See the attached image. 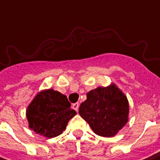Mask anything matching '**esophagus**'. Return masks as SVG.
Returning <instances> with one entry per match:
<instances>
[{"instance_id": "34e87169", "label": "esophagus", "mask_w": 160, "mask_h": 160, "mask_svg": "<svg viewBox=\"0 0 160 160\" xmlns=\"http://www.w3.org/2000/svg\"><path fill=\"white\" fill-rule=\"evenodd\" d=\"M72 109L74 110H76V111H78V109H79V104L78 103H74V104H72Z\"/></svg>"}]
</instances>
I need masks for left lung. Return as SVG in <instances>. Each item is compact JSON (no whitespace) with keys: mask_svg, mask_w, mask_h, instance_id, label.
<instances>
[{"mask_svg":"<svg viewBox=\"0 0 160 160\" xmlns=\"http://www.w3.org/2000/svg\"><path fill=\"white\" fill-rule=\"evenodd\" d=\"M79 114L96 134L112 137L128 122L129 102L115 84L98 87L87 94Z\"/></svg>","mask_w":160,"mask_h":160,"instance_id":"left-lung-1","label":"left lung"}]
</instances>
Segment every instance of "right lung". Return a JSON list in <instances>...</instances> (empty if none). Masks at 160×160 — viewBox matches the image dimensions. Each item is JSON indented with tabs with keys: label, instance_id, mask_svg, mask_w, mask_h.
<instances>
[{
	"label": "right lung",
	"instance_id": "1",
	"mask_svg": "<svg viewBox=\"0 0 160 160\" xmlns=\"http://www.w3.org/2000/svg\"><path fill=\"white\" fill-rule=\"evenodd\" d=\"M75 114L67 97L52 88L38 92L27 109L28 127L47 138L62 134Z\"/></svg>",
	"mask_w": 160,
	"mask_h": 160
}]
</instances>
